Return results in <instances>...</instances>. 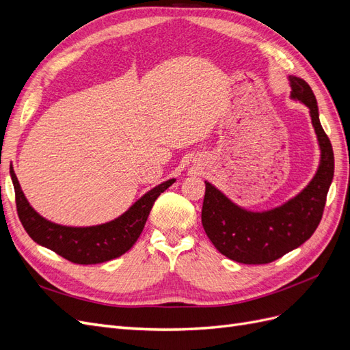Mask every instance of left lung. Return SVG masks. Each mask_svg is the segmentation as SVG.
<instances>
[{
	"label": "left lung",
	"mask_w": 350,
	"mask_h": 350,
	"mask_svg": "<svg viewBox=\"0 0 350 350\" xmlns=\"http://www.w3.org/2000/svg\"><path fill=\"white\" fill-rule=\"evenodd\" d=\"M291 99L310 109L320 147L319 169L299 194L282 206L252 211L234 203L208 181L201 221L211 243L225 257L242 264H267L310 239L320 225L334 175V154L324 133L317 99L305 80L289 76Z\"/></svg>",
	"instance_id": "left-lung-1"
}]
</instances>
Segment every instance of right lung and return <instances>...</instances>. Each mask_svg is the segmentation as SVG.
Returning <instances> with one entry per match:
<instances>
[{
    "mask_svg": "<svg viewBox=\"0 0 350 350\" xmlns=\"http://www.w3.org/2000/svg\"><path fill=\"white\" fill-rule=\"evenodd\" d=\"M10 175L14 185L17 213L29 237L39 245L76 264L105 262L121 257L122 254L131 250L143 232L156 198L176 181L172 178L156 185L137 200L121 216L107 224L94 226H66L40 216L30 206L18 184L13 166L10 167Z\"/></svg>",
    "mask_w": 350,
    "mask_h": 350,
    "instance_id": "right-lung-1",
    "label": "right lung"
}]
</instances>
